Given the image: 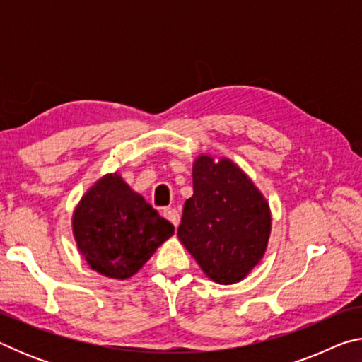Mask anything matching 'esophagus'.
<instances>
[{
    "label": "esophagus",
    "mask_w": 362,
    "mask_h": 362,
    "mask_svg": "<svg viewBox=\"0 0 362 362\" xmlns=\"http://www.w3.org/2000/svg\"><path fill=\"white\" fill-rule=\"evenodd\" d=\"M163 216H164V218H168L174 226H179L180 214H179V211L175 209V207H166V209L163 211Z\"/></svg>",
    "instance_id": "obj_1"
}]
</instances>
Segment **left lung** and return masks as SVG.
<instances>
[{
  "mask_svg": "<svg viewBox=\"0 0 362 362\" xmlns=\"http://www.w3.org/2000/svg\"><path fill=\"white\" fill-rule=\"evenodd\" d=\"M272 216L263 194L230 159L193 164V196L183 206L180 243L218 284H235L262 260Z\"/></svg>",
  "mask_w": 362,
  "mask_h": 362,
  "instance_id": "8db88e82",
  "label": "left lung"
}]
</instances>
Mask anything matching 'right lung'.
<instances>
[{"label": "right lung", "mask_w": 362, "mask_h": 362, "mask_svg": "<svg viewBox=\"0 0 362 362\" xmlns=\"http://www.w3.org/2000/svg\"><path fill=\"white\" fill-rule=\"evenodd\" d=\"M73 235L90 268L103 276L126 279L174 235V225L132 192L121 175L108 174L79 201Z\"/></svg>", "instance_id": "right-lung-1"}]
</instances>
